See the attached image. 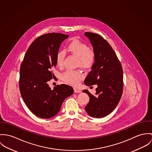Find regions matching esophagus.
Here are the masks:
<instances>
[{
  "label": "esophagus",
  "instance_id": "obj_1",
  "mask_svg": "<svg viewBox=\"0 0 152 152\" xmlns=\"http://www.w3.org/2000/svg\"><path fill=\"white\" fill-rule=\"evenodd\" d=\"M74 91H75V93H80L81 90L80 89H79V88H74Z\"/></svg>",
  "mask_w": 152,
  "mask_h": 152
}]
</instances>
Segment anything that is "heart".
I'll return each instance as SVG.
<instances>
[{
	"label": "heart",
	"instance_id": "obj_1",
	"mask_svg": "<svg viewBox=\"0 0 152 152\" xmlns=\"http://www.w3.org/2000/svg\"><path fill=\"white\" fill-rule=\"evenodd\" d=\"M68 51L78 58L77 65L83 68H88L92 66L94 62V54L89 48L77 39H73L68 44ZM65 53L63 51H59L56 55V63L58 66L63 65ZM83 75L78 71L68 70L62 75V79L66 83L76 85L82 78Z\"/></svg>",
	"mask_w": 152,
	"mask_h": 152
}]
</instances>
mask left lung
<instances>
[{"label":"left lung","instance_id":"left-lung-1","mask_svg":"<svg viewBox=\"0 0 152 152\" xmlns=\"http://www.w3.org/2000/svg\"><path fill=\"white\" fill-rule=\"evenodd\" d=\"M93 48L94 63L84 80L87 86L97 84L95 95L87 90L83 91L90 97L85 110L94 118L104 117L114 111L120 100L123 91V70L111 45L99 34L84 33Z\"/></svg>","mask_w":152,"mask_h":152}]
</instances>
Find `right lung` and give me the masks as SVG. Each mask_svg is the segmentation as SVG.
Instances as JSON below:
<instances>
[{"mask_svg": "<svg viewBox=\"0 0 152 152\" xmlns=\"http://www.w3.org/2000/svg\"><path fill=\"white\" fill-rule=\"evenodd\" d=\"M68 37L55 33L39 37L30 45L21 65V97L30 110L39 118L55 116L64 101L73 93V88L67 84L57 85L51 90L47 83L55 76L51 70L56 65V53Z\"/></svg>", "mask_w": 152, "mask_h": 152, "instance_id": "1", "label": "right lung"}]
</instances>
